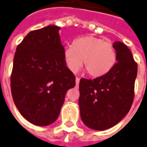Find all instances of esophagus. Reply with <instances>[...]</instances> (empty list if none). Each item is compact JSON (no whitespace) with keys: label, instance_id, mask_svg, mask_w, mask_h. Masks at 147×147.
Instances as JSON below:
<instances>
[{"label":"esophagus","instance_id":"esophagus-1","mask_svg":"<svg viewBox=\"0 0 147 147\" xmlns=\"http://www.w3.org/2000/svg\"><path fill=\"white\" fill-rule=\"evenodd\" d=\"M79 82H80V78L76 77V86H77V85H79Z\"/></svg>","mask_w":147,"mask_h":147}]
</instances>
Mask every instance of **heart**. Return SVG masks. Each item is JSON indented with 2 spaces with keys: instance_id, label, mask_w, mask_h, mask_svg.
<instances>
[{
  "instance_id": "1",
  "label": "heart",
  "mask_w": 147,
  "mask_h": 147,
  "mask_svg": "<svg viewBox=\"0 0 147 147\" xmlns=\"http://www.w3.org/2000/svg\"><path fill=\"white\" fill-rule=\"evenodd\" d=\"M63 57L67 68L76 72L83 64L89 75L99 77L109 72L116 62V52L112 44L94 36L76 39L73 47H66Z\"/></svg>"
}]
</instances>
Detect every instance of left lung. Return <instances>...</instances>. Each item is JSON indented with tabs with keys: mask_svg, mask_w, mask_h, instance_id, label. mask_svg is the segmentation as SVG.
<instances>
[{
	"mask_svg": "<svg viewBox=\"0 0 147 147\" xmlns=\"http://www.w3.org/2000/svg\"><path fill=\"white\" fill-rule=\"evenodd\" d=\"M113 46L117 63L111 71L93 80L82 78L79 83L82 120L95 130H104L120 122L134 99L137 64L125 44L116 41Z\"/></svg>",
	"mask_w": 147,
	"mask_h": 147,
	"instance_id": "left-lung-1",
	"label": "left lung"
}]
</instances>
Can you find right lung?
<instances>
[{
    "mask_svg": "<svg viewBox=\"0 0 147 147\" xmlns=\"http://www.w3.org/2000/svg\"><path fill=\"white\" fill-rule=\"evenodd\" d=\"M60 29L49 25L31 31L14 55L12 98L22 117L38 126L58 119L66 92L76 86V77L64 60Z\"/></svg>",
    "mask_w": 147,
    "mask_h": 147,
    "instance_id": "right-lung-1",
    "label": "right lung"
}]
</instances>
